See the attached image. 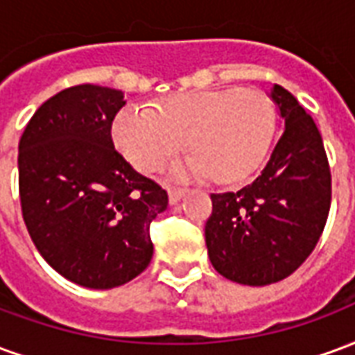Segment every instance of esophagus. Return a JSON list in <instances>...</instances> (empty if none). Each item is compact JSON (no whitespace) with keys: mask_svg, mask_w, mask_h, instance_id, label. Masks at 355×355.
I'll return each mask as SVG.
<instances>
[{"mask_svg":"<svg viewBox=\"0 0 355 355\" xmlns=\"http://www.w3.org/2000/svg\"><path fill=\"white\" fill-rule=\"evenodd\" d=\"M184 190L182 188H171L169 190V203L171 205H175V203H178V201L184 198Z\"/></svg>","mask_w":355,"mask_h":355,"instance_id":"1","label":"esophagus"}]
</instances>
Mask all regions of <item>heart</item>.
<instances>
[{"instance_id": "1", "label": "heart", "mask_w": 355, "mask_h": 355, "mask_svg": "<svg viewBox=\"0 0 355 355\" xmlns=\"http://www.w3.org/2000/svg\"><path fill=\"white\" fill-rule=\"evenodd\" d=\"M274 108L254 89H209L169 96L155 112L117 114L112 135L121 154L142 173L162 169L186 146L193 154L175 175L236 184L253 175L274 137Z\"/></svg>"}]
</instances>
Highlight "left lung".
Segmentation results:
<instances>
[{
  "mask_svg": "<svg viewBox=\"0 0 355 355\" xmlns=\"http://www.w3.org/2000/svg\"><path fill=\"white\" fill-rule=\"evenodd\" d=\"M270 98L283 132L266 167L238 192L211 193L205 224L213 268L253 287L282 282L310 257L331 207V171L313 119L282 85Z\"/></svg>",
  "mask_w": 355,
  "mask_h": 355,
  "instance_id": "obj_1",
  "label": "left lung"
}]
</instances>
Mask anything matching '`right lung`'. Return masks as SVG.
I'll return each instance as SVG.
<instances>
[{"instance_id": "obj_1", "label": "right lung", "mask_w": 355, "mask_h": 355, "mask_svg": "<svg viewBox=\"0 0 355 355\" xmlns=\"http://www.w3.org/2000/svg\"><path fill=\"white\" fill-rule=\"evenodd\" d=\"M123 93L78 85L43 102L19 142L22 216L58 274L89 289H114L152 261L150 223L167 192L132 169L112 142Z\"/></svg>"}]
</instances>
